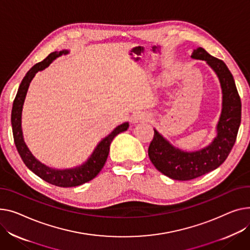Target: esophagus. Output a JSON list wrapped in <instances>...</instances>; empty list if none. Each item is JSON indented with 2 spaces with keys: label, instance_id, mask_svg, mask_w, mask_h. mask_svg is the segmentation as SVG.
<instances>
[{
  "label": "esophagus",
  "instance_id": "esophagus-1",
  "mask_svg": "<svg viewBox=\"0 0 250 250\" xmlns=\"http://www.w3.org/2000/svg\"><path fill=\"white\" fill-rule=\"evenodd\" d=\"M149 119V115L146 112H139L134 115L132 118V122L134 123H141V122H146Z\"/></svg>",
  "mask_w": 250,
  "mask_h": 250
}]
</instances>
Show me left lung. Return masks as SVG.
Wrapping results in <instances>:
<instances>
[{
	"label": "left lung",
	"instance_id": "obj_1",
	"mask_svg": "<svg viewBox=\"0 0 250 250\" xmlns=\"http://www.w3.org/2000/svg\"><path fill=\"white\" fill-rule=\"evenodd\" d=\"M191 57L205 60L217 74L222 89V111L217 125V137L200 151H182L154 129V138L147 149L149 160L162 174L179 181L192 180L217 169L233 147L241 122L240 96L226 64L201 47L195 49Z\"/></svg>",
	"mask_w": 250,
	"mask_h": 250
}]
</instances>
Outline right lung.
<instances>
[{
	"mask_svg": "<svg viewBox=\"0 0 250 250\" xmlns=\"http://www.w3.org/2000/svg\"><path fill=\"white\" fill-rule=\"evenodd\" d=\"M67 50H63L60 52H53L49 54L43 61L35 64L33 67L27 72L25 77L23 78L21 84L19 86L18 92L16 94V97L13 103L12 108V129L14 142L16 145L18 153L23 160L24 164L27 166V168L31 170L35 175L40 177L42 180L48 182L49 184H52L58 187H75L84 184V183L95 178L98 173L102 171L104 166L106 162L108 153H109V146L114 139L115 136H118L121 132L125 131L128 127V123H125L119 126H116L110 134L105 137L101 143H99L89 159L83 163L78 167L72 169H65V170H57L48 167V166L42 164L38 161L34 156L32 155L30 149L26 146L23 138L22 126H21V119H22V108L24 104L25 97L27 94L28 87L30 82L35 76L38 71L45 69L46 67L52 63L54 59L59 57L62 54H67Z\"/></svg>",
	"mask_w": 250,
	"mask_h": 250,
	"instance_id": "obj_1",
	"label": "right lung"
}]
</instances>
